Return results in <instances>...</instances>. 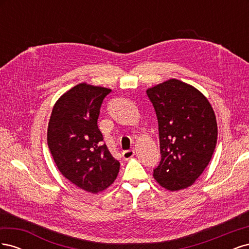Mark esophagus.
<instances>
[{
  "instance_id": "esophagus-1",
  "label": "esophagus",
  "mask_w": 249,
  "mask_h": 249,
  "mask_svg": "<svg viewBox=\"0 0 249 249\" xmlns=\"http://www.w3.org/2000/svg\"><path fill=\"white\" fill-rule=\"evenodd\" d=\"M135 155V150L134 149H127V150H124L123 152V158L124 160H129L131 158H133Z\"/></svg>"
}]
</instances>
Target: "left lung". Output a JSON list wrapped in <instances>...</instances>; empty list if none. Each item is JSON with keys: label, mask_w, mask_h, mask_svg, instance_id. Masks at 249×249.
Listing matches in <instances>:
<instances>
[{"label": "left lung", "mask_w": 249, "mask_h": 249, "mask_svg": "<svg viewBox=\"0 0 249 249\" xmlns=\"http://www.w3.org/2000/svg\"><path fill=\"white\" fill-rule=\"evenodd\" d=\"M146 93L159 124L161 161L154 178L167 190L185 189L212 159L218 135L214 110L199 90L177 79Z\"/></svg>", "instance_id": "obj_1"}]
</instances>
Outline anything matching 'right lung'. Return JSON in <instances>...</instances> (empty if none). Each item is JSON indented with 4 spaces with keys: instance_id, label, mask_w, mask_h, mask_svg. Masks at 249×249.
<instances>
[{
    "instance_id": "add662e5",
    "label": "right lung",
    "mask_w": 249,
    "mask_h": 249,
    "mask_svg": "<svg viewBox=\"0 0 249 249\" xmlns=\"http://www.w3.org/2000/svg\"><path fill=\"white\" fill-rule=\"evenodd\" d=\"M110 92L86 83L76 85L56 102L48 126V145L59 171L94 194L114 182L120 166L97 126L102 103Z\"/></svg>"
}]
</instances>
